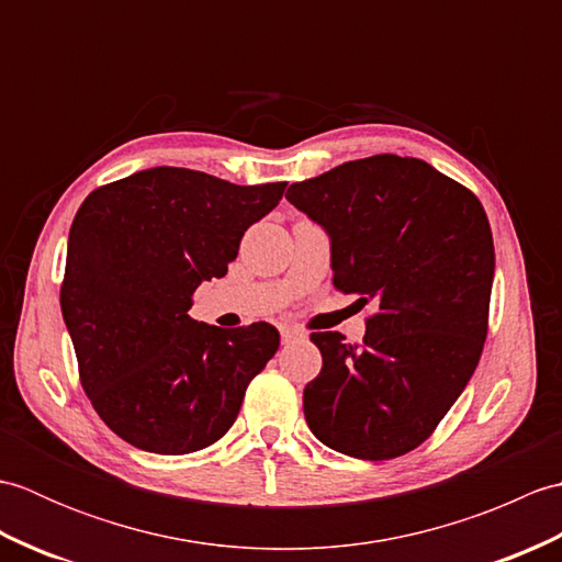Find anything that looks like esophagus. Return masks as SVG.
Returning <instances> with one entry per match:
<instances>
[{
    "label": "esophagus",
    "mask_w": 562,
    "mask_h": 562,
    "mask_svg": "<svg viewBox=\"0 0 562 562\" xmlns=\"http://www.w3.org/2000/svg\"><path fill=\"white\" fill-rule=\"evenodd\" d=\"M280 336H282V342H292V340H300V338H304V333H302L300 328L282 326V328H280Z\"/></svg>",
    "instance_id": "esophagus-1"
}]
</instances>
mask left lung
Segmentation results:
<instances>
[{"label":"left lung","instance_id":"1","mask_svg":"<svg viewBox=\"0 0 562 562\" xmlns=\"http://www.w3.org/2000/svg\"><path fill=\"white\" fill-rule=\"evenodd\" d=\"M288 200L326 229L333 284L376 306L362 345L312 333L324 367L304 389L306 425L348 457L396 459L432 435L479 367L495 274L485 210L396 154L292 183Z\"/></svg>","mask_w":562,"mask_h":562}]
</instances>
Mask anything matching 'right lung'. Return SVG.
<instances>
[{"label": "right lung", "instance_id": "obj_1", "mask_svg": "<svg viewBox=\"0 0 562 562\" xmlns=\"http://www.w3.org/2000/svg\"><path fill=\"white\" fill-rule=\"evenodd\" d=\"M284 188L154 166L81 202L59 306L81 386L127 445L178 457L234 425L280 333L266 321L236 330L198 324L188 308L202 282L224 278L244 232Z\"/></svg>", "mask_w": 562, "mask_h": 562}]
</instances>
